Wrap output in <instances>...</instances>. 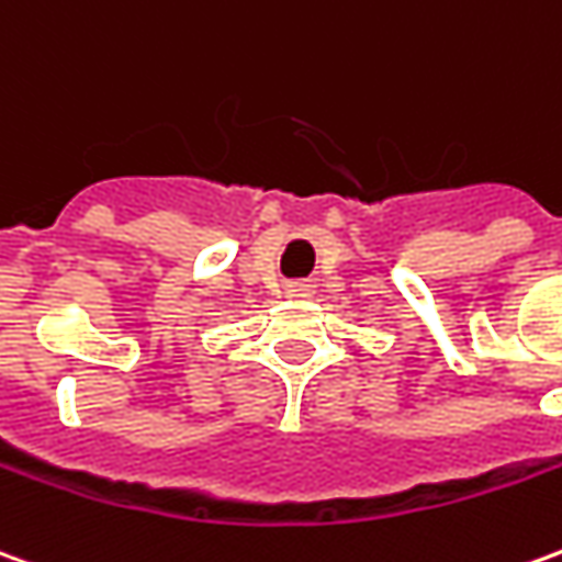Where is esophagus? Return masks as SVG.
<instances>
[{
    "instance_id": "1",
    "label": "esophagus",
    "mask_w": 562,
    "mask_h": 562,
    "mask_svg": "<svg viewBox=\"0 0 562 562\" xmlns=\"http://www.w3.org/2000/svg\"><path fill=\"white\" fill-rule=\"evenodd\" d=\"M285 294H289V297H310V294H313V285H310V282H292V285L285 289Z\"/></svg>"
}]
</instances>
